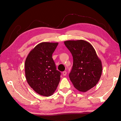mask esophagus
I'll return each instance as SVG.
<instances>
[{"label": "esophagus", "mask_w": 121, "mask_h": 121, "mask_svg": "<svg viewBox=\"0 0 121 121\" xmlns=\"http://www.w3.org/2000/svg\"><path fill=\"white\" fill-rule=\"evenodd\" d=\"M63 74L64 76H65L67 75V72L66 71H64L63 72Z\"/></svg>", "instance_id": "34e87169"}]
</instances>
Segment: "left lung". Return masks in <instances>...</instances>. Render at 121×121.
Listing matches in <instances>:
<instances>
[{
    "mask_svg": "<svg viewBox=\"0 0 121 121\" xmlns=\"http://www.w3.org/2000/svg\"><path fill=\"white\" fill-rule=\"evenodd\" d=\"M64 43L73 58L69 79L76 89L85 92L95 86L99 80L102 70L101 61L88 42L67 40Z\"/></svg>",
    "mask_w": 121,
    "mask_h": 121,
    "instance_id": "8db88e82",
    "label": "left lung"
}]
</instances>
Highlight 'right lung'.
<instances>
[{
  "mask_svg": "<svg viewBox=\"0 0 121 121\" xmlns=\"http://www.w3.org/2000/svg\"><path fill=\"white\" fill-rule=\"evenodd\" d=\"M58 43L41 42L29 52L25 63V76L29 85L44 96L53 94L60 79L52 55Z\"/></svg>",
  "mask_w": 121,
  "mask_h": 121,
  "instance_id": "1",
  "label": "right lung"
}]
</instances>
